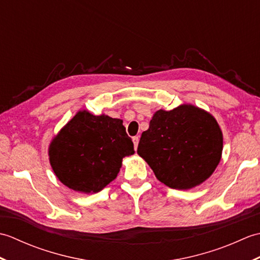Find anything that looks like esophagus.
Listing matches in <instances>:
<instances>
[{"mask_svg":"<svg viewBox=\"0 0 260 260\" xmlns=\"http://www.w3.org/2000/svg\"><path fill=\"white\" fill-rule=\"evenodd\" d=\"M139 142H140V136H134L133 137V143H134V146H135V150L139 146Z\"/></svg>","mask_w":260,"mask_h":260,"instance_id":"1","label":"esophagus"}]
</instances>
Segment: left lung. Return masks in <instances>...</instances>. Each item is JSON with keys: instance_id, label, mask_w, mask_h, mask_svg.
<instances>
[{"instance_id": "left-lung-1", "label": "left lung", "mask_w": 260, "mask_h": 260, "mask_svg": "<svg viewBox=\"0 0 260 260\" xmlns=\"http://www.w3.org/2000/svg\"><path fill=\"white\" fill-rule=\"evenodd\" d=\"M137 153L162 183L187 190L201 184L218 167L222 133L213 116L192 105L170 112L159 109L142 133Z\"/></svg>"}]
</instances>
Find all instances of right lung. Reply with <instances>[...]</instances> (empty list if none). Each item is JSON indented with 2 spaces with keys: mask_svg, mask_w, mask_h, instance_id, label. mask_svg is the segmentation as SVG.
Returning <instances> with one entry per match:
<instances>
[{
  "mask_svg": "<svg viewBox=\"0 0 260 260\" xmlns=\"http://www.w3.org/2000/svg\"><path fill=\"white\" fill-rule=\"evenodd\" d=\"M123 120L82 110L60 131L49 148L50 164L62 183L97 193L117 176L121 159L134 154Z\"/></svg>",
  "mask_w": 260,
  "mask_h": 260,
  "instance_id": "right-lung-1",
  "label": "right lung"
}]
</instances>
